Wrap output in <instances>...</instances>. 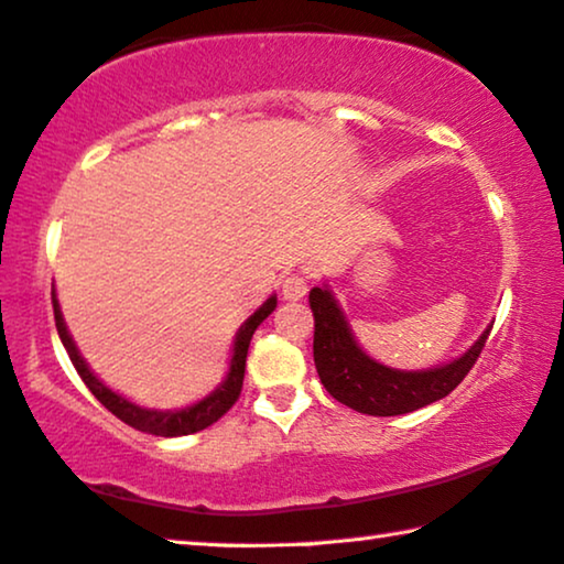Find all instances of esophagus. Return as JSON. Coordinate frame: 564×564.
Segmentation results:
<instances>
[{"label":"esophagus","instance_id":"34e87169","mask_svg":"<svg viewBox=\"0 0 564 564\" xmlns=\"http://www.w3.org/2000/svg\"><path fill=\"white\" fill-rule=\"evenodd\" d=\"M307 294V280L302 274H288L282 280V297L284 300H302Z\"/></svg>","mask_w":564,"mask_h":564}]
</instances>
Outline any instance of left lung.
I'll list each match as a JSON object with an SVG mask.
<instances>
[{
    "mask_svg": "<svg viewBox=\"0 0 564 564\" xmlns=\"http://www.w3.org/2000/svg\"><path fill=\"white\" fill-rule=\"evenodd\" d=\"M310 310L315 317V368L325 391L348 409L368 415H401L441 401L466 378L491 327L481 333L462 358L429 370H395L372 360L360 348L340 305L327 288L310 290Z\"/></svg>",
    "mask_w": 564,
    "mask_h": 564,
    "instance_id": "8db88e82",
    "label": "left lung"
}]
</instances>
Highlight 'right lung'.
I'll return each instance as SVG.
<instances>
[{
  "label": "right lung",
  "mask_w": 564,
  "mask_h": 564,
  "mask_svg": "<svg viewBox=\"0 0 564 564\" xmlns=\"http://www.w3.org/2000/svg\"><path fill=\"white\" fill-rule=\"evenodd\" d=\"M52 307H55V325H57V335L59 340H63L67 355H70L73 366L77 370V376L83 378V383L90 388V393L98 398V401L106 405V409L120 419L128 426H133L143 433H151V436H188V433H196V431H204L209 429L212 423H216L221 419L224 413H227L234 403H237V398L241 393V383H245V366H247V350H249V343H252V335L259 325L264 323L267 317L272 315V310L276 307V294H272L270 300L264 302L262 307H259L252 317L247 319L245 325L239 327L237 337H234V352H231V360H229V372L227 378L221 380V386H216V391H212L202 401L194 403V405H186V409H178V411H153V409H143V405H135L128 401V398L118 395L116 391H110V388L98 380V376L88 368V362L83 360V355L77 352L75 343L70 333H67V325L63 319V312H59V302L55 297V292H52Z\"/></svg>",
  "instance_id": "right-lung-1"
}]
</instances>
